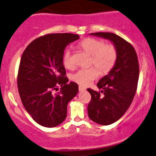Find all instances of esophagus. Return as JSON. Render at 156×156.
<instances>
[{
    "mask_svg": "<svg viewBox=\"0 0 156 156\" xmlns=\"http://www.w3.org/2000/svg\"><path fill=\"white\" fill-rule=\"evenodd\" d=\"M79 90H80V91H84V90H85L86 88L84 87V86L79 85Z\"/></svg>",
    "mask_w": 156,
    "mask_h": 156,
    "instance_id": "1",
    "label": "esophagus"
}]
</instances>
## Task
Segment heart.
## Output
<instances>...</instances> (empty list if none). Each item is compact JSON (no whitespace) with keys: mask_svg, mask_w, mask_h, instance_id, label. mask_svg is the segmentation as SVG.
<instances>
[{"mask_svg":"<svg viewBox=\"0 0 156 156\" xmlns=\"http://www.w3.org/2000/svg\"><path fill=\"white\" fill-rule=\"evenodd\" d=\"M79 47L90 55V65L96 67L103 74L109 73L118 60V49L113 44H105L102 40L94 38H86L79 44ZM63 62L67 69L74 68V63L69 49L64 53ZM96 68L80 69L71 75V80L82 86L89 85L99 75V71Z\"/></svg>","mask_w":156,"mask_h":156,"instance_id":"b5f03b06","label":"heart"}]
</instances>
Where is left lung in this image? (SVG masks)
Instances as JSON below:
<instances>
[{
    "mask_svg": "<svg viewBox=\"0 0 156 156\" xmlns=\"http://www.w3.org/2000/svg\"><path fill=\"white\" fill-rule=\"evenodd\" d=\"M90 35L109 40L118 49L115 66L97 83L101 90L87 88L91 95L87 107L90 119L100 125H110L121 118L132 103L140 75L138 58L133 46L118 35L104 32Z\"/></svg>",
    "mask_w": 156,
    "mask_h": 156,
    "instance_id": "left-lung-1",
    "label": "left lung"
}]
</instances>
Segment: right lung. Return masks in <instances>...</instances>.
<instances>
[{"instance_id": "right-lung-1", "label": "right lung", "mask_w": 156, "mask_h": 156, "mask_svg": "<svg viewBox=\"0 0 156 156\" xmlns=\"http://www.w3.org/2000/svg\"><path fill=\"white\" fill-rule=\"evenodd\" d=\"M79 38L73 34H47L34 40L23 53L17 76L19 94L26 111L42 126L62 123L68 103L77 94V84L67 83L63 58L66 46Z\"/></svg>"}]
</instances>
